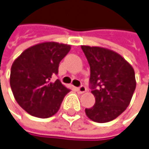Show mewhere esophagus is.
<instances>
[{"label": "esophagus", "instance_id": "obj_1", "mask_svg": "<svg viewBox=\"0 0 149 149\" xmlns=\"http://www.w3.org/2000/svg\"><path fill=\"white\" fill-rule=\"evenodd\" d=\"M77 91H78L79 93H84L86 91V86H79V87H78V88H77Z\"/></svg>", "mask_w": 149, "mask_h": 149}]
</instances>
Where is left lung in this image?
Masks as SVG:
<instances>
[{"instance_id": "left-lung-1", "label": "left lung", "mask_w": 149, "mask_h": 149, "mask_svg": "<svg viewBox=\"0 0 149 149\" xmlns=\"http://www.w3.org/2000/svg\"><path fill=\"white\" fill-rule=\"evenodd\" d=\"M90 65V84L95 103L86 109L88 118L107 123L120 116L129 106L136 87L132 66L116 52L81 46Z\"/></svg>"}]
</instances>
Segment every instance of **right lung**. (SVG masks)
<instances>
[{"instance_id":"obj_1","label":"right lung","mask_w":149,"mask_h":149,"mask_svg":"<svg viewBox=\"0 0 149 149\" xmlns=\"http://www.w3.org/2000/svg\"><path fill=\"white\" fill-rule=\"evenodd\" d=\"M70 50V45L47 41L25 49L14 61L9 83L17 102L28 114L40 118L54 116L65 95L70 91L59 79L61 60Z\"/></svg>"}]
</instances>
